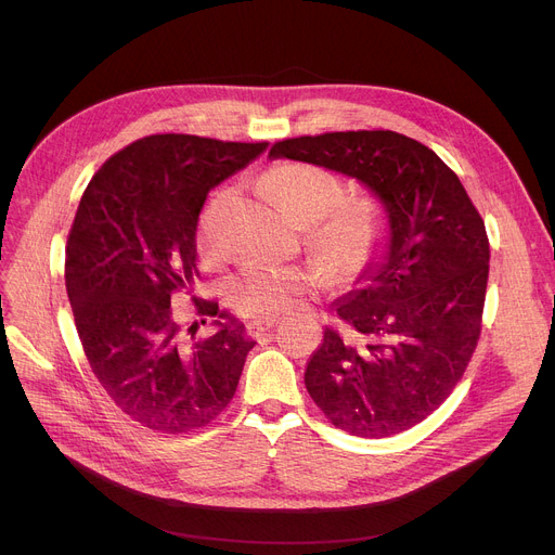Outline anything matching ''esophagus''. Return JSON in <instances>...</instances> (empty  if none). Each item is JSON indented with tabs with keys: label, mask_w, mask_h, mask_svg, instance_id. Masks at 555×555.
Masks as SVG:
<instances>
[{
	"label": "esophagus",
	"mask_w": 555,
	"mask_h": 555,
	"mask_svg": "<svg viewBox=\"0 0 555 555\" xmlns=\"http://www.w3.org/2000/svg\"><path fill=\"white\" fill-rule=\"evenodd\" d=\"M274 324H276V319H274V317H268V319H254V322H249V324H247V333H249L251 337H258V335H262V333H268Z\"/></svg>",
	"instance_id": "34e87169"
}]
</instances>
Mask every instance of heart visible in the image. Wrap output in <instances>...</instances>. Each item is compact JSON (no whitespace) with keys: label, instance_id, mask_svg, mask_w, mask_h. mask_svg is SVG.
Instances as JSON below:
<instances>
[{"label":"heart","instance_id":"obj_1","mask_svg":"<svg viewBox=\"0 0 555 555\" xmlns=\"http://www.w3.org/2000/svg\"><path fill=\"white\" fill-rule=\"evenodd\" d=\"M268 197L297 224H308V243L341 276L369 266L383 236V211L371 197H344L335 172L312 164H283L262 180ZM231 191H220L199 220V251L220 254L218 224ZM326 274L312 266H247L227 283L231 306L245 317H276L293 310Z\"/></svg>","mask_w":555,"mask_h":555}]
</instances>
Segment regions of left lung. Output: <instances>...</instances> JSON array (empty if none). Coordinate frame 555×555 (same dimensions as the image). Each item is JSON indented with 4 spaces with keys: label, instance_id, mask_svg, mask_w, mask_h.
Returning <instances> with one entry per match:
<instances>
[{
    "label": "left lung",
    "instance_id": "1",
    "mask_svg": "<svg viewBox=\"0 0 555 555\" xmlns=\"http://www.w3.org/2000/svg\"><path fill=\"white\" fill-rule=\"evenodd\" d=\"M270 159L353 178L387 218L362 285L333 304L358 337L324 331L306 366L310 398L362 439L418 425L452 393L481 333L490 247L479 211L439 155L391 130L285 139Z\"/></svg>",
    "mask_w": 555,
    "mask_h": 555
}]
</instances>
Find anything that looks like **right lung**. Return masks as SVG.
<instances>
[{
  "label": "right lung",
  "mask_w": 555,
  "mask_h": 555,
  "mask_svg": "<svg viewBox=\"0 0 555 555\" xmlns=\"http://www.w3.org/2000/svg\"><path fill=\"white\" fill-rule=\"evenodd\" d=\"M266 151V141L151 134L109 157L80 197L65 254L76 331L101 387L143 427H204L236 393L256 341L214 301L197 312L214 317L216 331L195 339L170 297L199 276L195 231L207 193Z\"/></svg>",
  "instance_id": "add662e5"
}]
</instances>
